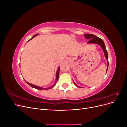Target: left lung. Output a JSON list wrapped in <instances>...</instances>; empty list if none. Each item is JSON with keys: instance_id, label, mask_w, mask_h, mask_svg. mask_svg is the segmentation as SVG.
Masks as SVG:
<instances>
[{"instance_id": "obj_1", "label": "left lung", "mask_w": 127, "mask_h": 127, "mask_svg": "<svg viewBox=\"0 0 127 127\" xmlns=\"http://www.w3.org/2000/svg\"><path fill=\"white\" fill-rule=\"evenodd\" d=\"M84 36H85V38L86 39H89L90 41H88L87 43H94V44H98L100 47L102 48L104 53V55L105 57V58L106 59L107 61V70L108 69V67H109V60H108V54H107V51L106 49L105 48V45L104 43V41L103 40H102L100 38L97 37L96 35H93V34H84ZM107 72V71H106ZM74 84L77 86H78L79 87H80V86H78V85H77L74 82Z\"/></svg>"}]
</instances>
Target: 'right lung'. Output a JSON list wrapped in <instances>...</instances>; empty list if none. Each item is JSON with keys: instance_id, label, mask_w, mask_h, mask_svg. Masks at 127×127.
<instances>
[{"instance_id": "right-lung-1", "label": "right lung", "mask_w": 127, "mask_h": 127, "mask_svg": "<svg viewBox=\"0 0 127 127\" xmlns=\"http://www.w3.org/2000/svg\"><path fill=\"white\" fill-rule=\"evenodd\" d=\"M38 35V34H35V35H34L31 39L30 40H31V39H32L33 37H34L35 36H36V35ZM30 40H29V41H30ZM59 68H60V67L58 68V70H57V74H56V82H55V83L53 84V85H52V86H50V87H48V88H42V87H39V86H36V85H33V84H31V83H28V82H26L27 83H28L29 85L30 86H31L32 87H33V88H36V89H37V90H49V89H50V88H52L53 87H54V86L55 85V84H56V82H57V80H58V78H59Z\"/></svg>"}]
</instances>
